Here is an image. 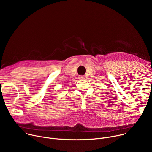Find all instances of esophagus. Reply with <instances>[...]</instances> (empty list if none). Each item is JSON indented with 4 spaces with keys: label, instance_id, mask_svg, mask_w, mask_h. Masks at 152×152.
Segmentation results:
<instances>
[{
    "label": "esophagus",
    "instance_id": "obj_1",
    "mask_svg": "<svg viewBox=\"0 0 152 152\" xmlns=\"http://www.w3.org/2000/svg\"><path fill=\"white\" fill-rule=\"evenodd\" d=\"M79 79H85V77L84 76H82V75H80V76H79Z\"/></svg>",
    "mask_w": 152,
    "mask_h": 152
}]
</instances>
